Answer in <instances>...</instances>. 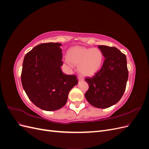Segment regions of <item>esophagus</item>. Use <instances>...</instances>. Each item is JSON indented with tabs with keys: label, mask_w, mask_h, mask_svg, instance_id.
<instances>
[{
	"label": "esophagus",
	"mask_w": 149,
	"mask_h": 149,
	"mask_svg": "<svg viewBox=\"0 0 149 149\" xmlns=\"http://www.w3.org/2000/svg\"><path fill=\"white\" fill-rule=\"evenodd\" d=\"M78 79H79V81H83V77L82 76L79 75V76H78Z\"/></svg>",
	"instance_id": "34e87169"
}]
</instances>
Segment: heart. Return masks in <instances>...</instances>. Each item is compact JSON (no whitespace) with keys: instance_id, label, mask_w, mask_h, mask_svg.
<instances>
[{"instance_id":"b5f03b06","label":"heart","mask_w":149,"mask_h":149,"mask_svg":"<svg viewBox=\"0 0 149 149\" xmlns=\"http://www.w3.org/2000/svg\"><path fill=\"white\" fill-rule=\"evenodd\" d=\"M67 56L66 63L78 66L80 73L88 76L93 75L100 71L104 61L103 53L96 48L74 47L69 49Z\"/></svg>"}]
</instances>
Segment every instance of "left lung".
Segmentation results:
<instances>
[{
	"label": "left lung",
	"mask_w": 149,
	"mask_h": 149,
	"mask_svg": "<svg viewBox=\"0 0 149 149\" xmlns=\"http://www.w3.org/2000/svg\"><path fill=\"white\" fill-rule=\"evenodd\" d=\"M98 48L105 60L100 71L85 79L89 89L84 96L90 104L105 109L115 104L123 96L129 72L126 56L119 49L105 45Z\"/></svg>",
	"instance_id": "1"
}]
</instances>
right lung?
Returning <instances> with one entry per match:
<instances>
[{
    "instance_id": "1",
    "label": "right lung",
    "mask_w": 149,
    "mask_h": 149,
    "mask_svg": "<svg viewBox=\"0 0 149 149\" xmlns=\"http://www.w3.org/2000/svg\"><path fill=\"white\" fill-rule=\"evenodd\" d=\"M59 43H41L26 54L21 81L29 100L43 110L63 107L70 90L78 81L75 75L61 71L63 54Z\"/></svg>"
}]
</instances>
